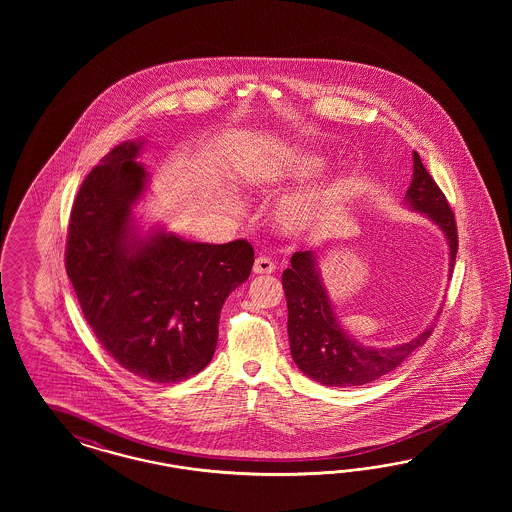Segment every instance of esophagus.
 <instances>
[{"mask_svg":"<svg viewBox=\"0 0 512 512\" xmlns=\"http://www.w3.org/2000/svg\"><path fill=\"white\" fill-rule=\"evenodd\" d=\"M276 270V264L272 263L268 257H257L253 264L255 274H272Z\"/></svg>","mask_w":512,"mask_h":512,"instance_id":"34e87169","label":"esophagus"}]
</instances>
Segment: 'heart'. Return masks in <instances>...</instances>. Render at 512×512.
<instances>
[{
    "label": "heart",
    "mask_w": 512,
    "mask_h": 512,
    "mask_svg": "<svg viewBox=\"0 0 512 512\" xmlns=\"http://www.w3.org/2000/svg\"><path fill=\"white\" fill-rule=\"evenodd\" d=\"M326 159L315 154L261 155L244 171V180L257 189H272L291 180H311L326 169ZM347 189V178L336 176L323 186L304 189L281 199L274 217L283 233H306L319 225Z\"/></svg>",
    "instance_id": "1"
}]
</instances>
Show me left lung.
Returning a JSON list of instances; mask_svg holds the SVG:
<instances>
[{
  "instance_id": "8db88e82",
  "label": "left lung",
  "mask_w": 512,
  "mask_h": 512,
  "mask_svg": "<svg viewBox=\"0 0 512 512\" xmlns=\"http://www.w3.org/2000/svg\"><path fill=\"white\" fill-rule=\"evenodd\" d=\"M405 204L426 214L443 231L449 242V272L458 251V231L447 197L413 152V180L405 193ZM287 298V332L296 366L326 387H358L396 370L424 341L434 326H428L413 340L392 347H368L351 338L332 310L319 264L313 251H296L291 266L283 272Z\"/></svg>"
}]
</instances>
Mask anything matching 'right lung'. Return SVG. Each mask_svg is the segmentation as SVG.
Returning <instances> with one entry per match:
<instances>
[{"label": "right lung", "mask_w": 512, "mask_h": 512, "mask_svg": "<svg viewBox=\"0 0 512 512\" xmlns=\"http://www.w3.org/2000/svg\"><path fill=\"white\" fill-rule=\"evenodd\" d=\"M142 140L116 146L78 189L65 270L105 351L152 383H178L214 357L219 313L251 274L253 248L189 242L157 229L140 236L133 206L148 172Z\"/></svg>", "instance_id": "add662e5"}]
</instances>
